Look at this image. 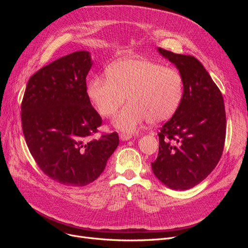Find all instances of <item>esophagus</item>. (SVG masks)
Here are the masks:
<instances>
[{"label": "esophagus", "mask_w": 248, "mask_h": 248, "mask_svg": "<svg viewBox=\"0 0 248 248\" xmlns=\"http://www.w3.org/2000/svg\"><path fill=\"white\" fill-rule=\"evenodd\" d=\"M132 137H133L132 135H128V134H121V135H120V139H121L122 140H127L131 139Z\"/></svg>", "instance_id": "1"}]
</instances>
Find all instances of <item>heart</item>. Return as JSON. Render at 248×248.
<instances>
[{"label": "heart", "instance_id": "obj_1", "mask_svg": "<svg viewBox=\"0 0 248 248\" xmlns=\"http://www.w3.org/2000/svg\"><path fill=\"white\" fill-rule=\"evenodd\" d=\"M108 76L90 80L87 94L104 117L112 116L124 102H129L114 119L115 126L135 133L147 121L159 124L172 117L184 96V78L176 68L147 59H124L111 64Z\"/></svg>", "mask_w": 248, "mask_h": 248}]
</instances>
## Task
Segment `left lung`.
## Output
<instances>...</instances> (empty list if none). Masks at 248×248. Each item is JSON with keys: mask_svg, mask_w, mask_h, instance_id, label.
<instances>
[{"mask_svg": "<svg viewBox=\"0 0 248 248\" xmlns=\"http://www.w3.org/2000/svg\"><path fill=\"white\" fill-rule=\"evenodd\" d=\"M184 78V96L175 114L160 127L159 154L153 172L171 189L198 185L218 164L226 137L220 89L201 62L191 55L158 48Z\"/></svg>", "mask_w": 248, "mask_h": 248, "instance_id": "obj_1", "label": "left lung"}]
</instances>
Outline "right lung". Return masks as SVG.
I'll list each match as a JSON object with an SVG mask.
<instances>
[{
    "mask_svg": "<svg viewBox=\"0 0 248 248\" xmlns=\"http://www.w3.org/2000/svg\"><path fill=\"white\" fill-rule=\"evenodd\" d=\"M89 52L63 56L34 73L21 104L26 144L42 172L58 183L82 187L95 181L119 146L117 133H98L102 120L91 106L86 76Z\"/></svg>",
    "mask_w": 248,
    "mask_h": 248,
    "instance_id": "1",
    "label": "right lung"
}]
</instances>
